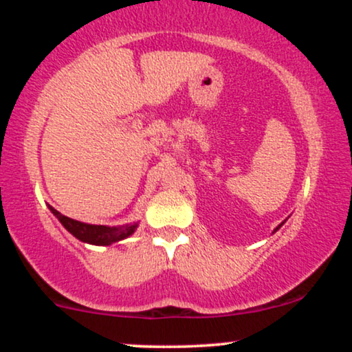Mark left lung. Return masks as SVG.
Returning a JSON list of instances; mask_svg holds the SVG:
<instances>
[{
  "label": "left lung",
  "instance_id": "8db88e82",
  "mask_svg": "<svg viewBox=\"0 0 352 352\" xmlns=\"http://www.w3.org/2000/svg\"><path fill=\"white\" fill-rule=\"evenodd\" d=\"M283 223H285V221H283ZM283 223H280V225H278V227H276V228H274V232H278V230H280V228L283 227ZM274 232H273V233H274Z\"/></svg>",
  "mask_w": 352,
  "mask_h": 352
}]
</instances>
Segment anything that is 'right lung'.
I'll list each match as a JSON object with an SVG mask.
<instances>
[{
	"mask_svg": "<svg viewBox=\"0 0 352 352\" xmlns=\"http://www.w3.org/2000/svg\"><path fill=\"white\" fill-rule=\"evenodd\" d=\"M51 210V213L60 221L64 228L71 233L72 236H76L82 243L89 245H98V246H109L116 241L125 240L135 232L139 227V221H132V223L119 225V227H107V225H91L84 223V221L72 220V218L63 215L58 210L52 208L51 205H47Z\"/></svg>",
	"mask_w": 352,
	"mask_h": 352,
	"instance_id": "right-lung-1",
	"label": "right lung"
}]
</instances>
